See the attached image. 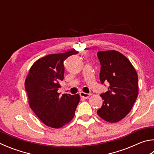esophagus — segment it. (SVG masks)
I'll list each match as a JSON object with an SVG mask.
<instances>
[{"instance_id":"1","label":"esophagus","mask_w":154,"mask_h":154,"mask_svg":"<svg viewBox=\"0 0 154 154\" xmlns=\"http://www.w3.org/2000/svg\"><path fill=\"white\" fill-rule=\"evenodd\" d=\"M91 95V94H86V93H84V92H83V91L80 92V96L83 97V98H85V99L88 98L89 97H90Z\"/></svg>"}]
</instances>
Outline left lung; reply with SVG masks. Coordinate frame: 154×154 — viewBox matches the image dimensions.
<instances>
[{
    "label": "left lung",
    "instance_id": "8db88e82",
    "mask_svg": "<svg viewBox=\"0 0 154 154\" xmlns=\"http://www.w3.org/2000/svg\"><path fill=\"white\" fill-rule=\"evenodd\" d=\"M101 69L102 84L108 82V90L100 94L104 100L97 113L104 121L116 122L129 113L138 96V76L128 58L115 50L97 54Z\"/></svg>",
    "mask_w": 154,
    "mask_h": 154
}]
</instances>
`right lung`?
Listing matches in <instances>:
<instances>
[{"label":"right lung","instance_id":"add662e5","mask_svg":"<svg viewBox=\"0 0 154 154\" xmlns=\"http://www.w3.org/2000/svg\"><path fill=\"white\" fill-rule=\"evenodd\" d=\"M75 50L47 55L36 60L30 68L25 88L30 108L41 121L52 128H60L75 116L79 104V94L58 93L64 79V60L77 54Z\"/></svg>","mask_w":154,"mask_h":154}]
</instances>
